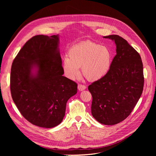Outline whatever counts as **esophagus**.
<instances>
[{"instance_id":"obj_1","label":"esophagus","mask_w":156,"mask_h":156,"mask_svg":"<svg viewBox=\"0 0 156 156\" xmlns=\"http://www.w3.org/2000/svg\"><path fill=\"white\" fill-rule=\"evenodd\" d=\"M87 88V87L85 85H81V84H79L78 85V88L80 91H83L84 90H85Z\"/></svg>"}]
</instances>
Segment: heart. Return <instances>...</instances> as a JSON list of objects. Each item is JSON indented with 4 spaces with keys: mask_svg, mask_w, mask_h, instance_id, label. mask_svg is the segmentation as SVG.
<instances>
[{
    "mask_svg": "<svg viewBox=\"0 0 156 156\" xmlns=\"http://www.w3.org/2000/svg\"><path fill=\"white\" fill-rule=\"evenodd\" d=\"M112 54L105 46L86 41L72 47L69 57H64L62 69L70 80L79 76L80 67L83 75L90 81H98L108 75L112 64Z\"/></svg>",
    "mask_w": 156,
    "mask_h": 156,
    "instance_id": "obj_1",
    "label": "heart"
}]
</instances>
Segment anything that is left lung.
Returning a JSON list of instances; mask_svg holds the SVG:
<instances>
[{
  "instance_id": "obj_1",
  "label": "left lung",
  "mask_w": 156,
  "mask_h": 156,
  "mask_svg": "<svg viewBox=\"0 0 156 156\" xmlns=\"http://www.w3.org/2000/svg\"><path fill=\"white\" fill-rule=\"evenodd\" d=\"M114 41L116 55L108 74L88 87L92 96L93 117L101 123L114 125L132 112L142 94L144 77L140 54L117 35L104 37Z\"/></svg>"
}]
</instances>
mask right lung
I'll return each mask as SVG.
<instances>
[{"label":"right lung","instance_id":"1","mask_svg":"<svg viewBox=\"0 0 156 156\" xmlns=\"http://www.w3.org/2000/svg\"><path fill=\"white\" fill-rule=\"evenodd\" d=\"M58 35L33 37L14 59L10 88L22 116L46 128L59 125L67 101L77 93V84L63 76Z\"/></svg>","mask_w":156,"mask_h":156}]
</instances>
